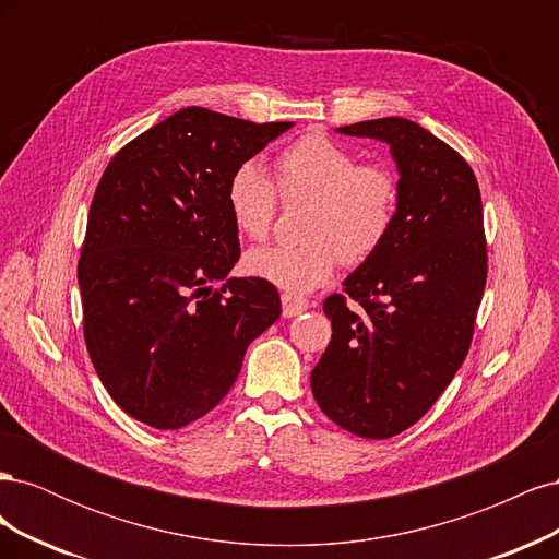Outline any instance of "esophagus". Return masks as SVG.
Returning a JSON list of instances; mask_svg holds the SVG:
<instances>
[{
  "label": "esophagus",
  "mask_w": 559,
  "mask_h": 559,
  "mask_svg": "<svg viewBox=\"0 0 559 559\" xmlns=\"http://www.w3.org/2000/svg\"><path fill=\"white\" fill-rule=\"evenodd\" d=\"M310 308V302L300 296L294 294H282V314L284 317H296L300 312H306Z\"/></svg>",
  "instance_id": "34e87169"
}]
</instances>
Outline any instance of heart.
Segmentation results:
<instances>
[{
	"label": "heart",
	"mask_w": 559,
	"mask_h": 559,
	"mask_svg": "<svg viewBox=\"0 0 559 559\" xmlns=\"http://www.w3.org/2000/svg\"><path fill=\"white\" fill-rule=\"evenodd\" d=\"M276 186L273 187L272 183ZM286 205L308 202L298 247H257L245 257L247 275L286 294H310L337 267L366 263L394 228L399 183L382 165H359L349 148L321 134H306L273 160V181L259 165L242 163L226 186L233 226L249 240L273 228L277 194Z\"/></svg>",
	"instance_id": "b5f03b06"
}]
</instances>
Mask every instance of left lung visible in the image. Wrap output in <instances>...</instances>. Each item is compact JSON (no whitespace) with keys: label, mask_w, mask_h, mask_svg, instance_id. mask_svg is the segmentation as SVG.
<instances>
[{"label":"left lung","mask_w":559,"mask_h":559,"mask_svg":"<svg viewBox=\"0 0 559 559\" xmlns=\"http://www.w3.org/2000/svg\"><path fill=\"white\" fill-rule=\"evenodd\" d=\"M337 132L389 146L399 205L384 245L343 282L347 296L324 300L333 335L310 384L337 427L382 441L413 427L464 364L487 280L483 202L468 163L408 118Z\"/></svg>","instance_id":"8db88e82"}]
</instances>
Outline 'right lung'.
<instances>
[{
    "instance_id": "add662e5",
    "label": "right lung",
    "mask_w": 559,
    "mask_h": 559,
    "mask_svg": "<svg viewBox=\"0 0 559 559\" xmlns=\"http://www.w3.org/2000/svg\"><path fill=\"white\" fill-rule=\"evenodd\" d=\"M289 128L186 107L118 151L97 183L76 273L83 335L109 396L148 427L216 408L282 314L273 284L228 277L240 240L226 186Z\"/></svg>"
}]
</instances>
